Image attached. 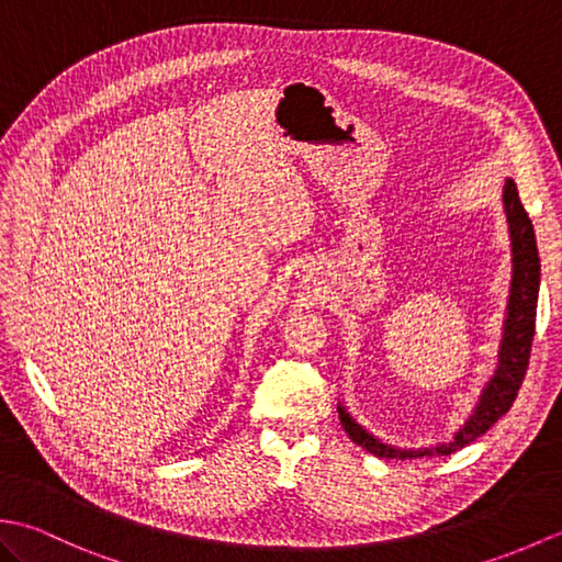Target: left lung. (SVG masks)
<instances>
[{
	"instance_id": "1",
	"label": "left lung",
	"mask_w": 562,
	"mask_h": 562,
	"mask_svg": "<svg viewBox=\"0 0 562 562\" xmlns=\"http://www.w3.org/2000/svg\"><path fill=\"white\" fill-rule=\"evenodd\" d=\"M503 202L512 241V280L495 372L485 381L471 415L465 417L463 425L453 432V437L449 441H439V445L425 449H401L386 445V441L376 439L372 432H367V429L345 411V405H338L340 423L348 437L355 445H360L379 459H423L432 457V453H437V457H449V453L463 449L465 445H471L475 437L487 432V429L512 408V403L517 398V391L529 367L531 340L536 330V302H539L541 262L539 248H536L533 224L527 210L521 205L517 186L512 178L505 181Z\"/></svg>"
}]
</instances>
